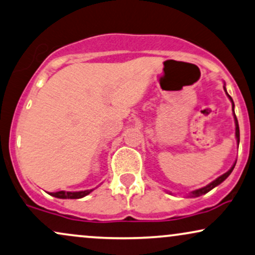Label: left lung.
<instances>
[{
  "label": "left lung",
  "instance_id": "1",
  "mask_svg": "<svg viewBox=\"0 0 255 255\" xmlns=\"http://www.w3.org/2000/svg\"><path fill=\"white\" fill-rule=\"evenodd\" d=\"M224 89H225V91H226V87H225V86H224ZM226 93H227V91H226ZM227 96L229 97V99L232 100V103H233V99H232V97L229 96L228 93H227ZM233 111H234V103H233ZM234 119H235V136H237V140H238V143H239V142H240V130H239L238 119H237V116H235V113H234ZM235 164H237V163H234V165L232 166V168L229 169V170H228L227 172H226V174H224V175L220 176V177L216 178L215 181H213L212 183H209L208 185H206V187L201 188V189H197V190L191 191V193L189 194V196H190V197H197V196H201V195H204V194L208 193V191L212 190L213 188H215L216 185H219L220 183H222V182H224V181L226 180V178H227L228 176L231 175V172L233 171V169H234Z\"/></svg>",
  "mask_w": 255,
  "mask_h": 255
}]
</instances>
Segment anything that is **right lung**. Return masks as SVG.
<instances>
[{
    "label": "right lung",
    "instance_id": "add662e5",
    "mask_svg": "<svg viewBox=\"0 0 255 255\" xmlns=\"http://www.w3.org/2000/svg\"><path fill=\"white\" fill-rule=\"evenodd\" d=\"M92 189L91 190H84V191H74V193H72V191H56V193H51L49 195H52V196L54 197H58V199H81V197L86 196V195H89Z\"/></svg>",
    "mask_w": 255,
    "mask_h": 255
}]
</instances>
